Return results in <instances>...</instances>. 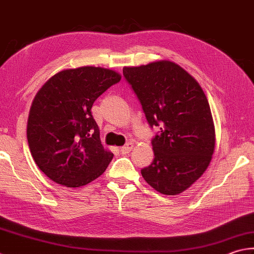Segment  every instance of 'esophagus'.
<instances>
[{
	"instance_id": "34e87169",
	"label": "esophagus",
	"mask_w": 254,
	"mask_h": 254,
	"mask_svg": "<svg viewBox=\"0 0 254 254\" xmlns=\"http://www.w3.org/2000/svg\"><path fill=\"white\" fill-rule=\"evenodd\" d=\"M131 149H132V143L131 142H127L125 146H123V147H121V152L123 155H126V154H129V152L131 151Z\"/></svg>"
}]
</instances>
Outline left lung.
Masks as SVG:
<instances>
[{
  "instance_id": "obj_1",
  "label": "left lung",
  "mask_w": 254,
  "mask_h": 254,
  "mask_svg": "<svg viewBox=\"0 0 254 254\" xmlns=\"http://www.w3.org/2000/svg\"><path fill=\"white\" fill-rule=\"evenodd\" d=\"M124 77L141 105L148 125L160 129L151 139L155 158L143 179L162 194L181 193L211 161L214 126L197 80L169 61L124 67Z\"/></svg>"
}]
</instances>
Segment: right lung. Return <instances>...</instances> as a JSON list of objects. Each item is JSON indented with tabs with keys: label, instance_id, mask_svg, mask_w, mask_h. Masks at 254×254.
<instances>
[{
	"label": "right lung",
	"instance_id": "obj_1",
	"mask_svg": "<svg viewBox=\"0 0 254 254\" xmlns=\"http://www.w3.org/2000/svg\"><path fill=\"white\" fill-rule=\"evenodd\" d=\"M121 78L114 70L84 66L60 71L38 90L27 141L38 168L54 183L77 188L106 170L114 155L100 143L92 107Z\"/></svg>",
	"mask_w": 254,
	"mask_h": 254
}]
</instances>
